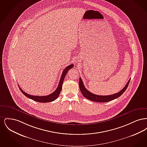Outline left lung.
<instances>
[{"mask_svg":"<svg viewBox=\"0 0 147 147\" xmlns=\"http://www.w3.org/2000/svg\"><path fill=\"white\" fill-rule=\"evenodd\" d=\"M130 79L128 80V82H127V83L126 84V86L121 90L119 91V92L112 94V95H95L93 93H91V92L88 91L85 87L84 86L83 82L81 79V78H79V88L80 90L82 92V94H83V95L84 97L86 98H88V100L92 101H96V102H109L110 101L112 100H114L116 98H118L125 91H126L128 84L130 82Z\"/></svg>","mask_w":147,"mask_h":147,"instance_id":"1","label":"left lung"}]
</instances>
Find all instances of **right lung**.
<instances>
[{"label": "right lung", "instance_id": "obj_1", "mask_svg": "<svg viewBox=\"0 0 147 147\" xmlns=\"http://www.w3.org/2000/svg\"><path fill=\"white\" fill-rule=\"evenodd\" d=\"M74 67V65L73 64L69 65L68 67H67L64 70H63L62 74L61 77L59 84L58 85L57 88L56 89V90L54 91L53 92H52V94H49V95L47 96H35V95H29L27 93H26L24 91H23L20 87L19 86V89L20 90V91L22 92V94L26 96V97L31 98L33 100H34L35 101L37 102H52L54 100H55L57 99V98H58L61 91L62 90V84H63V81L64 79V78L65 77L67 72L68 71V70H69L71 68H72Z\"/></svg>", "mask_w": 147, "mask_h": 147}]
</instances>
